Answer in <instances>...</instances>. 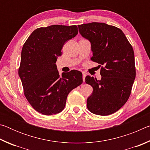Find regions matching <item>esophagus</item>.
<instances>
[{"label":"esophagus","mask_w":150,"mask_h":150,"mask_svg":"<svg viewBox=\"0 0 150 150\" xmlns=\"http://www.w3.org/2000/svg\"><path fill=\"white\" fill-rule=\"evenodd\" d=\"M85 77H86L85 73L83 72V82H85Z\"/></svg>","instance_id":"1"}]
</instances>
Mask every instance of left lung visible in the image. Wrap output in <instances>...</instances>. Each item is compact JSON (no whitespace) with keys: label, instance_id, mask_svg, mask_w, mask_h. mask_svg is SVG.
Masks as SVG:
<instances>
[{"label":"left lung","instance_id":"1","mask_svg":"<svg viewBox=\"0 0 150 150\" xmlns=\"http://www.w3.org/2000/svg\"><path fill=\"white\" fill-rule=\"evenodd\" d=\"M81 35L89 40L91 59L101 67V79L87 75L85 82L93 92L87 100L91 112L107 116L118 111L128 100L136 77L132 46L120 28L101 22L78 25Z\"/></svg>","mask_w":150,"mask_h":150}]
</instances>
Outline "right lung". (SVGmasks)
<instances>
[{
    "label": "right lung",
    "instance_id": "1",
    "mask_svg": "<svg viewBox=\"0 0 150 150\" xmlns=\"http://www.w3.org/2000/svg\"><path fill=\"white\" fill-rule=\"evenodd\" d=\"M76 25L35 29L22 47L18 75L26 99L44 115L62 112L68 94L83 83L79 71L59 74L55 63L65 43L77 35Z\"/></svg>",
    "mask_w": 150,
    "mask_h": 150
}]
</instances>
